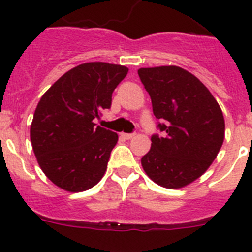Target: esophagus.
<instances>
[{
  "mask_svg": "<svg viewBox=\"0 0 252 252\" xmlns=\"http://www.w3.org/2000/svg\"><path fill=\"white\" fill-rule=\"evenodd\" d=\"M135 135H136V133H121V136L124 137L125 140L133 139V137H135Z\"/></svg>",
  "mask_w": 252,
  "mask_h": 252,
  "instance_id": "1",
  "label": "esophagus"
}]
</instances>
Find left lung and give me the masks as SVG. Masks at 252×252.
Here are the masks:
<instances>
[{
  "label": "left lung",
  "instance_id": "obj_1",
  "mask_svg": "<svg viewBox=\"0 0 252 252\" xmlns=\"http://www.w3.org/2000/svg\"><path fill=\"white\" fill-rule=\"evenodd\" d=\"M153 103L158 128L141 165L155 183L186 187L209 168L224 139L221 107L197 77L179 66L137 70Z\"/></svg>",
  "mask_w": 252,
  "mask_h": 252
}]
</instances>
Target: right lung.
I'll return each instance as SVG.
<instances>
[{"mask_svg": "<svg viewBox=\"0 0 252 252\" xmlns=\"http://www.w3.org/2000/svg\"><path fill=\"white\" fill-rule=\"evenodd\" d=\"M128 69L92 62L70 69L44 93L30 127L41 170L59 188L83 192L98 183L119 136L93 120L110 108Z\"/></svg>", "mask_w": 252, "mask_h": 252, "instance_id": "obj_1", "label": "right lung"}]
</instances>
